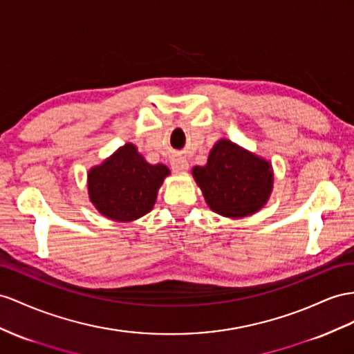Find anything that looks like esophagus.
Wrapping results in <instances>:
<instances>
[{
  "label": "esophagus",
  "instance_id": "esophagus-1",
  "mask_svg": "<svg viewBox=\"0 0 354 354\" xmlns=\"http://www.w3.org/2000/svg\"><path fill=\"white\" fill-rule=\"evenodd\" d=\"M189 167L188 161L185 157H175L171 160V170L176 171V174H183V171H187Z\"/></svg>",
  "mask_w": 354,
  "mask_h": 354
}]
</instances>
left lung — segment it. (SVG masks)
I'll use <instances>...</instances> for the list:
<instances>
[{"instance_id":"8db88e82","label":"left lung","mask_w":354,"mask_h":354,"mask_svg":"<svg viewBox=\"0 0 354 354\" xmlns=\"http://www.w3.org/2000/svg\"><path fill=\"white\" fill-rule=\"evenodd\" d=\"M192 174L207 206L233 220L259 212L274 189L270 162L229 139L215 142L206 165Z\"/></svg>"}]
</instances>
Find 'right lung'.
<instances>
[{"mask_svg": "<svg viewBox=\"0 0 354 354\" xmlns=\"http://www.w3.org/2000/svg\"><path fill=\"white\" fill-rule=\"evenodd\" d=\"M169 175L167 166L151 165L129 142L89 169V202L109 220L134 221L152 211L158 189Z\"/></svg>", "mask_w": 354, "mask_h": 354, "instance_id": "1", "label": "right lung"}]
</instances>
